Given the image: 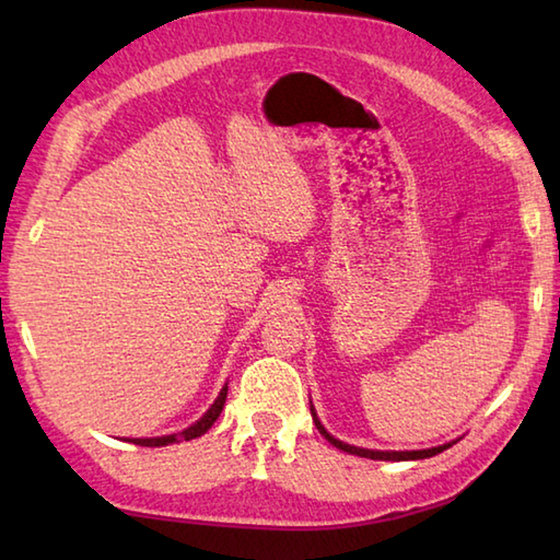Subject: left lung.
<instances>
[{
    "mask_svg": "<svg viewBox=\"0 0 560 560\" xmlns=\"http://www.w3.org/2000/svg\"><path fill=\"white\" fill-rule=\"evenodd\" d=\"M311 413H313V421L317 425V431L323 433L331 445L349 452V455H359V457H368V459H385V462H407V459H425V457H433L438 455V452H443L447 447H452L457 443V440H452V443H445V445H438V447H428V450H404V452H395V450H365V447H355V445H349V443H341V440H337L335 435H329L325 431V425L319 423L315 409L311 407Z\"/></svg>",
    "mask_w": 560,
    "mask_h": 560,
    "instance_id": "8db88e82",
    "label": "left lung"
}]
</instances>
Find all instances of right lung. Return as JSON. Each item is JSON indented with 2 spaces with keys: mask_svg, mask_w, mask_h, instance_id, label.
<instances>
[{
  "mask_svg": "<svg viewBox=\"0 0 560 560\" xmlns=\"http://www.w3.org/2000/svg\"><path fill=\"white\" fill-rule=\"evenodd\" d=\"M225 395H229V385H223V389L219 392L217 401L211 404L209 411L201 416V419L197 423H192L189 428H185V431L180 433H173V435H161V438H132L135 445H141V447H163V445H171V443H177V440H192V438H199L205 435L209 428L213 425V421L219 419V413L223 411V404H225Z\"/></svg>",
  "mask_w": 560,
  "mask_h": 560,
  "instance_id": "obj_1",
  "label": "right lung"
}]
</instances>
